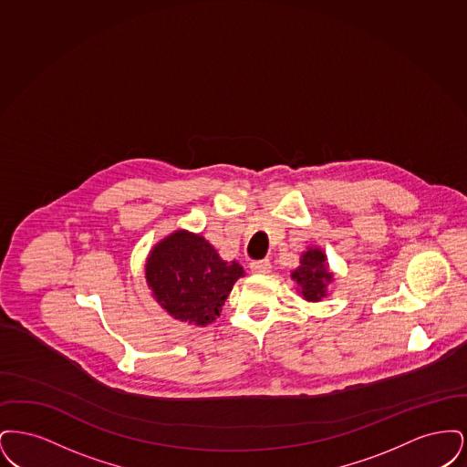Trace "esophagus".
I'll return each instance as SVG.
<instances>
[{"label": "esophagus", "mask_w": 467, "mask_h": 467, "mask_svg": "<svg viewBox=\"0 0 467 467\" xmlns=\"http://www.w3.org/2000/svg\"><path fill=\"white\" fill-rule=\"evenodd\" d=\"M250 269L252 273H261V275H266L271 271V263L267 259H261V261H252L250 263Z\"/></svg>", "instance_id": "obj_1"}]
</instances>
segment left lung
<instances>
[{"label": "left lung", "mask_w": 467, "mask_h": 467, "mask_svg": "<svg viewBox=\"0 0 467 467\" xmlns=\"http://www.w3.org/2000/svg\"><path fill=\"white\" fill-rule=\"evenodd\" d=\"M333 273L326 266V255L318 248H311L301 257V266L294 269L292 280L299 285L301 294L308 301H320L326 296V285Z\"/></svg>", "instance_id": "obj_1"}]
</instances>
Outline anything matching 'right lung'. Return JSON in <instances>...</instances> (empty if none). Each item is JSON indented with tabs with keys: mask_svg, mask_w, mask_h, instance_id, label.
Listing matches in <instances>:
<instances>
[{
	"mask_svg": "<svg viewBox=\"0 0 467 467\" xmlns=\"http://www.w3.org/2000/svg\"><path fill=\"white\" fill-rule=\"evenodd\" d=\"M240 276L244 267L236 261L223 263L202 236L187 231L162 240L147 263V282L161 306L196 326H206L221 315Z\"/></svg>",
	"mask_w": 467,
	"mask_h": 467,
	"instance_id": "right-lung-1",
	"label": "right lung"
}]
</instances>
